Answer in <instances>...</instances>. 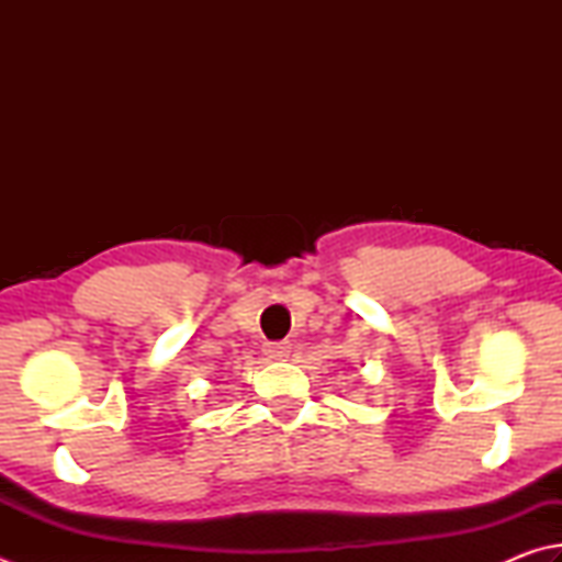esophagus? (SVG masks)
<instances>
[{
	"mask_svg": "<svg viewBox=\"0 0 562 562\" xmlns=\"http://www.w3.org/2000/svg\"><path fill=\"white\" fill-rule=\"evenodd\" d=\"M289 352H291L289 342H267V345H263V355H267L269 359H283V357H289Z\"/></svg>",
	"mask_w": 562,
	"mask_h": 562,
	"instance_id": "obj_1",
	"label": "esophagus"
}]
</instances>
